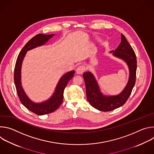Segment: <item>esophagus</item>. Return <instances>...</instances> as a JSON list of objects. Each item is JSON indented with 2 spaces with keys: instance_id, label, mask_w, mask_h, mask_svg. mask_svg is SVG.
I'll list each match as a JSON object with an SVG mask.
<instances>
[{
  "instance_id": "34e87169",
  "label": "esophagus",
  "mask_w": 154,
  "mask_h": 154,
  "mask_svg": "<svg viewBox=\"0 0 154 154\" xmlns=\"http://www.w3.org/2000/svg\"><path fill=\"white\" fill-rule=\"evenodd\" d=\"M85 70H86V68L85 66L81 65V66H79L77 68L76 72L77 74H82L83 72H85Z\"/></svg>"
}]
</instances>
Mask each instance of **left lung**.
Instances as JSON below:
<instances>
[{
    "label": "left lung",
    "instance_id": "1",
    "mask_svg": "<svg viewBox=\"0 0 154 154\" xmlns=\"http://www.w3.org/2000/svg\"><path fill=\"white\" fill-rule=\"evenodd\" d=\"M110 53L124 61L129 69L128 82L121 93L116 96H105L101 92L95 77L91 72H85L83 74L88 101L92 106L102 112L112 111L122 106L129 97L136 80L137 57L123 34H121L120 45L115 51H110Z\"/></svg>",
    "mask_w": 154,
    "mask_h": 154
}]
</instances>
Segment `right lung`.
Here are the masks:
<instances>
[{
	"mask_svg": "<svg viewBox=\"0 0 154 154\" xmlns=\"http://www.w3.org/2000/svg\"><path fill=\"white\" fill-rule=\"evenodd\" d=\"M55 34H38L32 38L24 46L17 58L14 73V80L18 97L23 103L30 112L38 115H44L54 112L61 105L63 100V93L68 82L73 77L74 71L64 74L60 79L52 96L47 100L39 103L33 102L25 93L21 83V67L27 52L39 46L45 45Z\"/></svg>",
	"mask_w": 154,
	"mask_h": 154,
	"instance_id": "add662e5",
	"label": "right lung"
}]
</instances>
